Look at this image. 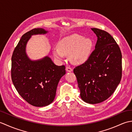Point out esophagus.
<instances>
[{
    "label": "esophagus",
    "mask_w": 132,
    "mask_h": 132,
    "mask_svg": "<svg viewBox=\"0 0 132 132\" xmlns=\"http://www.w3.org/2000/svg\"><path fill=\"white\" fill-rule=\"evenodd\" d=\"M66 71H68V72L72 71V69L71 68H70V67H69V66H67L66 68Z\"/></svg>",
    "instance_id": "34e87169"
}]
</instances>
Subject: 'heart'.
I'll use <instances>...</instances> for the list:
<instances>
[{"label": "heart", "mask_w": 132, "mask_h": 132, "mask_svg": "<svg viewBox=\"0 0 132 132\" xmlns=\"http://www.w3.org/2000/svg\"><path fill=\"white\" fill-rule=\"evenodd\" d=\"M92 41L79 35H73L62 39L58 47L53 49V54L58 60H62L70 55L72 63L82 64L88 60L92 53Z\"/></svg>", "instance_id": "1"}]
</instances>
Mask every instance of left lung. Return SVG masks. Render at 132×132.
Returning a JSON list of instances; mask_svg holds the SVG:
<instances>
[{
    "label": "left lung",
    "instance_id": "8db88e82",
    "mask_svg": "<svg viewBox=\"0 0 132 132\" xmlns=\"http://www.w3.org/2000/svg\"><path fill=\"white\" fill-rule=\"evenodd\" d=\"M97 40L88 60L74 69L82 99L97 104L110 97L122 77V54L116 42L104 30L91 28Z\"/></svg>",
    "mask_w": 132,
    "mask_h": 132
}]
</instances>
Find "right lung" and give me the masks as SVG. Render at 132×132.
<instances>
[{
    "instance_id": "1",
    "label": "right lung",
    "mask_w": 132,
    "mask_h": 132,
    "mask_svg": "<svg viewBox=\"0 0 132 132\" xmlns=\"http://www.w3.org/2000/svg\"><path fill=\"white\" fill-rule=\"evenodd\" d=\"M47 33L43 28H35L25 33L11 59V78L17 91L27 102L39 107L53 102L59 81L66 74L65 66L55 65L48 56L36 61L28 57L26 45L31 36Z\"/></svg>"
}]
</instances>
